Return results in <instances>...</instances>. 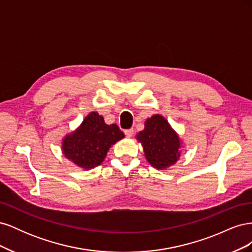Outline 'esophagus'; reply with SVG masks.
<instances>
[{
  "mask_svg": "<svg viewBox=\"0 0 252 252\" xmlns=\"http://www.w3.org/2000/svg\"><path fill=\"white\" fill-rule=\"evenodd\" d=\"M125 135L127 136V138H131V136L133 135V129H127V130H125Z\"/></svg>",
  "mask_w": 252,
  "mask_h": 252,
  "instance_id": "34e87169",
  "label": "esophagus"
}]
</instances>
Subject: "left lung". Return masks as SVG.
I'll return each mask as SVG.
<instances>
[{
    "mask_svg": "<svg viewBox=\"0 0 252 252\" xmlns=\"http://www.w3.org/2000/svg\"><path fill=\"white\" fill-rule=\"evenodd\" d=\"M145 158L157 169H166L177 163L181 156V141L168 122L155 114L145 122L144 130L136 134Z\"/></svg>",
    "mask_w": 252,
    "mask_h": 252,
    "instance_id": "8db88e82",
    "label": "left lung"
}]
</instances>
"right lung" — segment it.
<instances>
[{
	"instance_id": "obj_1",
	"label": "right lung",
	"mask_w": 252,
	"mask_h": 252,
	"mask_svg": "<svg viewBox=\"0 0 252 252\" xmlns=\"http://www.w3.org/2000/svg\"><path fill=\"white\" fill-rule=\"evenodd\" d=\"M124 136L116 124L107 125L102 116L93 111L78 129L65 136L63 154L81 168L91 169L102 164L109 148Z\"/></svg>"
}]
</instances>
